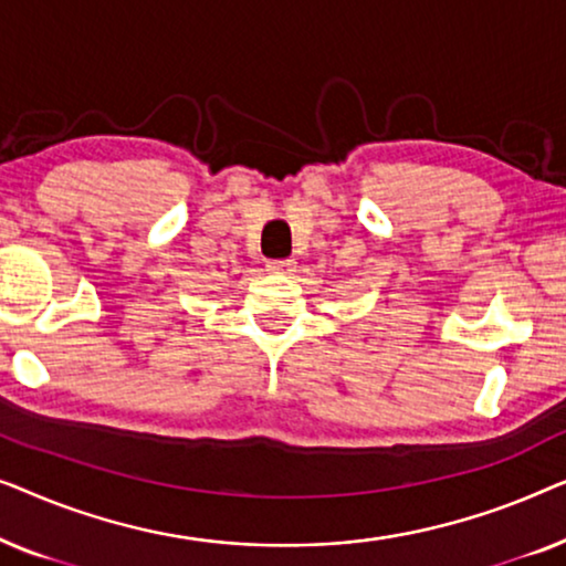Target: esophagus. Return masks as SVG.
I'll use <instances>...</instances> for the list:
<instances>
[{
	"label": "esophagus",
	"instance_id": "34e87169",
	"mask_svg": "<svg viewBox=\"0 0 566 566\" xmlns=\"http://www.w3.org/2000/svg\"><path fill=\"white\" fill-rule=\"evenodd\" d=\"M268 270H270V273H277V275H291L293 270H296V262H293V260H270Z\"/></svg>",
	"mask_w": 566,
	"mask_h": 566
}]
</instances>
